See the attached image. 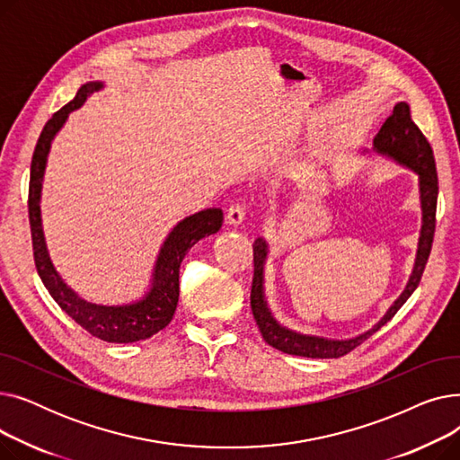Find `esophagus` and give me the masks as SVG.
I'll return each instance as SVG.
<instances>
[{"label":"esophagus","mask_w":460,"mask_h":460,"mask_svg":"<svg viewBox=\"0 0 460 460\" xmlns=\"http://www.w3.org/2000/svg\"><path fill=\"white\" fill-rule=\"evenodd\" d=\"M244 216H246L244 203L234 201V203H231V205H229V208H227V212H226V220H227L229 224L236 226V224H240V222L244 220Z\"/></svg>","instance_id":"obj_1"}]
</instances>
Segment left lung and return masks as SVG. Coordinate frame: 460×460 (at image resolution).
<instances>
[{
	"label": "left lung",
	"instance_id": "left-lung-1",
	"mask_svg": "<svg viewBox=\"0 0 460 460\" xmlns=\"http://www.w3.org/2000/svg\"><path fill=\"white\" fill-rule=\"evenodd\" d=\"M375 149L382 155H390L397 162L412 167L420 175V190H421V208H423V229L420 238V250H418V261L412 278H410L404 293L397 298V302L385 313V317L369 332L361 333L354 340L349 341H332L323 340V337H311V335H300L291 330L281 328L270 311L267 307L262 296V264L267 259V243L262 238H257L253 244V279H252V293H250V305L253 319L261 330L262 340L270 347L295 356H305V358H341L349 352H352L356 347H359L366 340L378 332L385 323H388L395 313L401 309V305L410 298L416 291V287L421 281V276L425 272V264L429 261L430 250H432V238L434 229H437V201H438V175H437V162H434L432 147L423 136V132L418 128V125L410 115V106L404 102H399L394 110V113L385 119V123L378 130L375 137Z\"/></svg>",
	"mask_w": 460,
	"mask_h": 460
}]
</instances>
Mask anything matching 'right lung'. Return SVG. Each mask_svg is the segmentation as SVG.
I'll return each mask as SVG.
<instances>
[{
  "label": "right lung",
  "mask_w": 460,
  "mask_h": 460,
  "mask_svg": "<svg viewBox=\"0 0 460 460\" xmlns=\"http://www.w3.org/2000/svg\"><path fill=\"white\" fill-rule=\"evenodd\" d=\"M102 85L91 82L82 85L76 93L75 101L65 104L59 111L52 115V119L44 125L39 141L35 145L31 158V175H30V196H28V212H30V227H31V244H33V259L37 272L48 288V293L58 302V305L66 315L80 324L93 337H99L108 343H134L141 340H149L155 333L164 330L173 319V313L179 302V270L181 262L188 250L198 243V240L214 234L222 227L224 212L220 208H207L182 220L172 234L167 236L160 257L156 261L155 283L147 298L120 307L96 305L78 298L70 288L61 281L58 272L54 270L50 257L46 253L44 236L40 227V186L46 167V156L50 151V143L56 132L63 127L66 115L84 104L87 94L101 89Z\"/></svg>",
  "instance_id": "right-lung-1"
}]
</instances>
